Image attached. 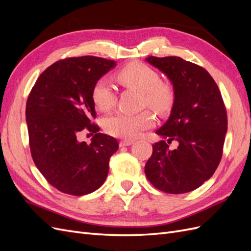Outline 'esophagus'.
I'll use <instances>...</instances> for the list:
<instances>
[{"label":"esophagus","mask_w":251,"mask_h":251,"mask_svg":"<svg viewBox=\"0 0 251 251\" xmlns=\"http://www.w3.org/2000/svg\"><path fill=\"white\" fill-rule=\"evenodd\" d=\"M133 143H134L133 140H121L119 142V146L120 147H128V146H131V144H133Z\"/></svg>","instance_id":"34e87169"}]
</instances>
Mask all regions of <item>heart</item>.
<instances>
[{"mask_svg": "<svg viewBox=\"0 0 251 251\" xmlns=\"http://www.w3.org/2000/svg\"><path fill=\"white\" fill-rule=\"evenodd\" d=\"M120 85L137 89L143 92V102L158 113L171 110L175 100L174 88L161 81L159 73L146 64L133 62L126 65L116 73ZM92 100L97 109L110 110L116 101V92L110 81L100 78L92 89ZM154 125V117L149 111L138 114L114 113L103 119L104 131L118 138L134 139Z\"/></svg>", "mask_w": 251, "mask_h": 251, "instance_id": "obj_1", "label": "heart"}]
</instances>
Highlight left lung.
Wrapping results in <instances>:
<instances>
[{
	"mask_svg": "<svg viewBox=\"0 0 251 251\" xmlns=\"http://www.w3.org/2000/svg\"><path fill=\"white\" fill-rule=\"evenodd\" d=\"M147 62L165 74L175 91L171 115L156 134L144 173L156 188L184 194L200 187L217 170L227 132V114L216 81L202 67L178 56H149Z\"/></svg>",
	"mask_w": 251,
	"mask_h": 251,
	"instance_id": "obj_1",
	"label": "left lung"
}]
</instances>
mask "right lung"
I'll return each mask as SVG.
<instances>
[{
  "label": "right lung",
  "instance_id": "right-lung-1",
  "mask_svg": "<svg viewBox=\"0 0 251 251\" xmlns=\"http://www.w3.org/2000/svg\"><path fill=\"white\" fill-rule=\"evenodd\" d=\"M116 62L96 56L70 57L48 67L29 94L26 121L36 168L59 192L83 196L100 188L109 173L115 138L100 133L92 89ZM85 129L91 143L78 141Z\"/></svg>",
  "mask_w": 251,
  "mask_h": 251
}]
</instances>
